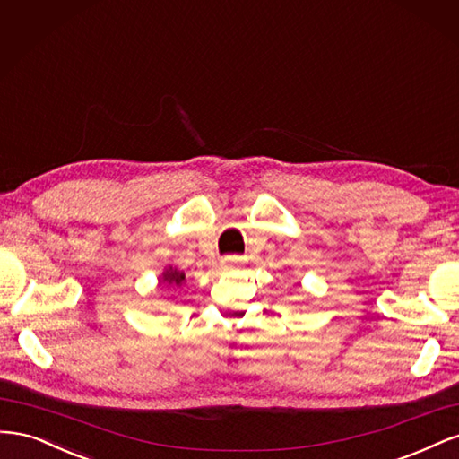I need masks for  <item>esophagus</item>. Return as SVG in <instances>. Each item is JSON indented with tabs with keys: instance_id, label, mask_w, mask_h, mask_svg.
Returning <instances> with one entry per match:
<instances>
[{
	"instance_id": "esophagus-1",
	"label": "esophagus",
	"mask_w": 459,
	"mask_h": 459,
	"mask_svg": "<svg viewBox=\"0 0 459 459\" xmlns=\"http://www.w3.org/2000/svg\"><path fill=\"white\" fill-rule=\"evenodd\" d=\"M245 262V258L243 256H226V258H221V266L224 268H235V266H239V264H243Z\"/></svg>"
}]
</instances>
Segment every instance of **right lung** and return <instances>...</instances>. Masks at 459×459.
Listing matches in <instances>:
<instances>
[{
  "mask_svg": "<svg viewBox=\"0 0 459 459\" xmlns=\"http://www.w3.org/2000/svg\"><path fill=\"white\" fill-rule=\"evenodd\" d=\"M160 281L179 287V285H182V283L186 281V273L179 272V270H174V268H169V270H164Z\"/></svg>",
  "mask_w": 459,
  "mask_h": 459,
  "instance_id": "add662e5",
  "label": "right lung"
}]
</instances>
